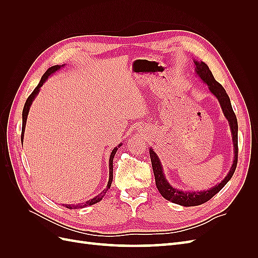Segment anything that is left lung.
<instances>
[{
	"label": "left lung",
	"instance_id": "left-lung-1",
	"mask_svg": "<svg viewBox=\"0 0 258 258\" xmlns=\"http://www.w3.org/2000/svg\"><path fill=\"white\" fill-rule=\"evenodd\" d=\"M194 63L196 66L197 75L202 80V82L206 83L209 86L210 91L217 98L218 102L221 104L223 113L229 122L231 135H232L233 147H235L233 148V150H235V157H233L232 166L229 170L228 174L226 175V177L220 184L215 185L214 187H212V188H210L208 190L183 191L181 189L174 188V187H172L169 184V182L167 181V178L165 176V173H163L161 162L158 158L157 154L153 151V148H150V156L152 160V167H153L154 175H155L156 186H157L159 192L165 199L183 207L199 206L209 201L212 197H214L215 195L220 191L232 177L233 173H235V170L237 168V162H238V121H237L236 114L232 110L230 99L223 86L215 81L212 72L210 71L209 67L205 63V62L194 61Z\"/></svg>",
	"mask_w": 258,
	"mask_h": 258
}]
</instances>
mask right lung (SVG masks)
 Wrapping results in <instances>:
<instances>
[{"label": "right lung", "mask_w": 258, "mask_h": 258, "mask_svg": "<svg viewBox=\"0 0 258 258\" xmlns=\"http://www.w3.org/2000/svg\"><path fill=\"white\" fill-rule=\"evenodd\" d=\"M61 67H63V64L62 66H53V67H51V68H49L47 71H46L45 73H44V75L42 76V79H41V81H40V83H38V85L36 86L35 87V89L33 90V92L31 93V95L29 96V98L27 99V101H26V103H25V106H23V111H22V130H21V142H23V136H25V128H26V122H27V117H28V114H29V110H30V106H31V104H32V102H33V100L35 99V97L37 96V93H38V91H40V88L42 87L43 86V84L48 80V77L52 74V73H54L56 71H58V70L61 68ZM122 144L120 143L119 145H118V147H120ZM118 147H115L114 150L112 151V154H111V156H110V177H108V182H107V185H106V188L102 191V192H100L97 197H95V198H92V199H90V200H88V201H86L85 204H82V205H63L66 208H68V209H77V208H85V207H87V206H92V205H95V204H97V202H99V201H101L102 200V198L105 196V194H106V191L110 189V187H111V184H112V181H113V159H114V156H115V154H116V152H117V150H118Z\"/></svg>", "instance_id": "obj_1"}]
</instances>
